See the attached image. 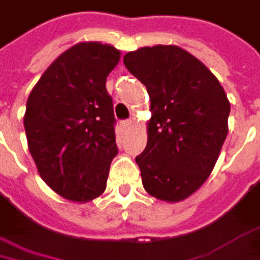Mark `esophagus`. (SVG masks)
<instances>
[{
	"label": "esophagus",
	"mask_w": 260,
	"mask_h": 260,
	"mask_svg": "<svg viewBox=\"0 0 260 260\" xmlns=\"http://www.w3.org/2000/svg\"><path fill=\"white\" fill-rule=\"evenodd\" d=\"M131 124H133V120H124V121H121V127H123V129L131 127Z\"/></svg>",
	"instance_id": "34e87169"
}]
</instances>
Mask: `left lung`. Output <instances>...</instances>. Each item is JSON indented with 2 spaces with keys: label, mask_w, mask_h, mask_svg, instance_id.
Wrapping results in <instances>:
<instances>
[{
  "label": "left lung",
  "mask_w": 260,
  "mask_h": 260,
  "mask_svg": "<svg viewBox=\"0 0 260 260\" xmlns=\"http://www.w3.org/2000/svg\"><path fill=\"white\" fill-rule=\"evenodd\" d=\"M127 71L148 89V145L136 158L145 190L178 203L212 174L229 133L230 102L215 74L177 45L129 51Z\"/></svg>",
  "instance_id": "8db88e82"
}]
</instances>
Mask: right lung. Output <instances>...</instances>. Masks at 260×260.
Returning <instances> with one entry per match:
<instances>
[{
    "mask_svg": "<svg viewBox=\"0 0 260 260\" xmlns=\"http://www.w3.org/2000/svg\"><path fill=\"white\" fill-rule=\"evenodd\" d=\"M120 60L108 44L79 42L41 76L27 99L24 127L41 178L68 201L103 193L118 149L106 77Z\"/></svg>",
    "mask_w": 260,
    "mask_h": 260,
    "instance_id": "right-lung-1",
    "label": "right lung"
}]
</instances>
